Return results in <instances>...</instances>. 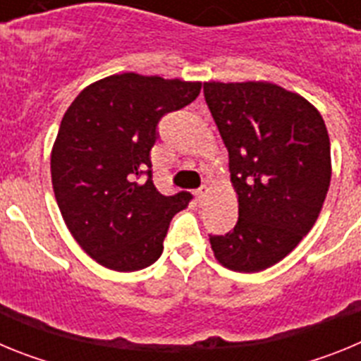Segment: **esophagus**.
<instances>
[{
  "label": "esophagus",
  "mask_w": 361,
  "mask_h": 361,
  "mask_svg": "<svg viewBox=\"0 0 361 361\" xmlns=\"http://www.w3.org/2000/svg\"><path fill=\"white\" fill-rule=\"evenodd\" d=\"M208 186H200L199 190L195 191V197H197V200H199V204H202L204 200H206V197H208Z\"/></svg>",
  "instance_id": "34e87169"
}]
</instances>
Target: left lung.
<instances>
[{"label": "left lung", "instance_id": "left-lung-1", "mask_svg": "<svg viewBox=\"0 0 361 361\" xmlns=\"http://www.w3.org/2000/svg\"><path fill=\"white\" fill-rule=\"evenodd\" d=\"M204 97L229 153L238 220L212 235L224 267L258 273L311 231L331 184V142L320 111L267 81L204 82Z\"/></svg>", "mask_w": 361, "mask_h": 361}]
</instances>
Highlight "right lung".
Masks as SVG:
<instances>
[{
    "mask_svg": "<svg viewBox=\"0 0 361 361\" xmlns=\"http://www.w3.org/2000/svg\"><path fill=\"white\" fill-rule=\"evenodd\" d=\"M202 82L124 72L92 82L63 116L50 173L66 228L85 253L114 271H139L162 253L188 191L166 197L152 180L149 149L164 114L180 110ZM142 173L145 185L136 183Z\"/></svg>",
    "mask_w": 361,
    "mask_h": 361,
    "instance_id": "right-lung-1",
    "label": "right lung"
}]
</instances>
